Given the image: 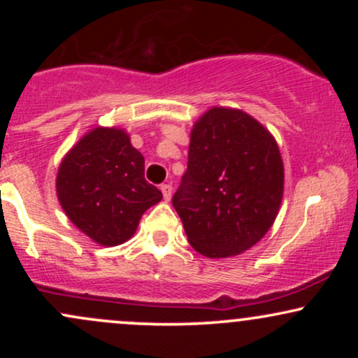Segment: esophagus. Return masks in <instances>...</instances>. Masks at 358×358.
<instances>
[{
  "instance_id": "esophagus-1",
  "label": "esophagus",
  "mask_w": 358,
  "mask_h": 358,
  "mask_svg": "<svg viewBox=\"0 0 358 358\" xmlns=\"http://www.w3.org/2000/svg\"><path fill=\"white\" fill-rule=\"evenodd\" d=\"M159 188H162V193H163V199H165V200H166V202H168V200H170V199H171V185H168V183H163V185H162V187H159Z\"/></svg>"
}]
</instances>
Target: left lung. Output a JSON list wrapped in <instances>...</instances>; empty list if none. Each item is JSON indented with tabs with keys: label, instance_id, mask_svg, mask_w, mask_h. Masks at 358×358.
I'll list each match as a JSON object with an SVG mask.
<instances>
[{
	"label": "left lung",
	"instance_id": "1",
	"mask_svg": "<svg viewBox=\"0 0 358 358\" xmlns=\"http://www.w3.org/2000/svg\"><path fill=\"white\" fill-rule=\"evenodd\" d=\"M282 183V159L269 131L239 109L213 108L193 126L187 171L171 203L196 252L231 257L269 231Z\"/></svg>",
	"mask_w": 358,
	"mask_h": 358
}]
</instances>
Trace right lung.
<instances>
[{
	"label": "right lung",
	"instance_id": "right-lung-1",
	"mask_svg": "<svg viewBox=\"0 0 358 358\" xmlns=\"http://www.w3.org/2000/svg\"><path fill=\"white\" fill-rule=\"evenodd\" d=\"M57 195L67 217L101 245H117L163 199L145 180V158L116 127H96L62 159Z\"/></svg>",
	"mask_w": 358,
	"mask_h": 358
}]
</instances>
